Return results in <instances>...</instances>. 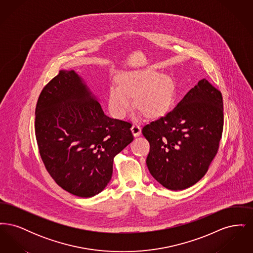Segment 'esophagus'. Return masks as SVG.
Wrapping results in <instances>:
<instances>
[{
  "label": "esophagus",
  "instance_id": "34e87169",
  "mask_svg": "<svg viewBox=\"0 0 253 253\" xmlns=\"http://www.w3.org/2000/svg\"><path fill=\"white\" fill-rule=\"evenodd\" d=\"M131 131H132L133 136H138V135H140V133H141V128H140L139 125L133 124L132 126V128H131Z\"/></svg>",
  "mask_w": 253,
  "mask_h": 253
}]
</instances>
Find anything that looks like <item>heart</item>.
Listing matches in <instances>:
<instances>
[{"mask_svg": "<svg viewBox=\"0 0 253 253\" xmlns=\"http://www.w3.org/2000/svg\"><path fill=\"white\" fill-rule=\"evenodd\" d=\"M119 84L109 87L107 105L109 112L116 119H124L133 106L132 96H135L136 105L149 117L164 113L171 98V92L166 81L157 79L148 71H133L122 74Z\"/></svg>", "mask_w": 253, "mask_h": 253, "instance_id": "b5f03b06", "label": "heart"}]
</instances>
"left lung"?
<instances>
[{"instance_id":"1","label":"left lung","mask_w":253,"mask_h":253,"mask_svg":"<svg viewBox=\"0 0 253 253\" xmlns=\"http://www.w3.org/2000/svg\"><path fill=\"white\" fill-rule=\"evenodd\" d=\"M224 124L220 91L201 80L165 117L145 125L149 171L163 187L180 191L200 180L216 155Z\"/></svg>"}]
</instances>
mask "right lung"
Segmentation results:
<instances>
[{"mask_svg": "<svg viewBox=\"0 0 253 253\" xmlns=\"http://www.w3.org/2000/svg\"><path fill=\"white\" fill-rule=\"evenodd\" d=\"M35 116L40 155L52 178L76 196L102 192L114 157L133 139L131 123L107 117L74 70H60L42 89Z\"/></svg>", "mask_w": 253, "mask_h": 253, "instance_id": "add662e5", "label": "right lung"}]
</instances>
